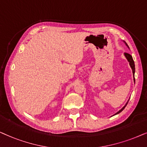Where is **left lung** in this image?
<instances>
[{
	"label": "left lung",
	"mask_w": 147,
	"mask_h": 147,
	"mask_svg": "<svg viewBox=\"0 0 147 147\" xmlns=\"http://www.w3.org/2000/svg\"><path fill=\"white\" fill-rule=\"evenodd\" d=\"M124 42L125 43V44L126 45V46L128 47V48H129V47H128V44H127L126 43L124 42ZM124 56H125V57L126 58L127 60H128V62H129V64H130V67H131V68H132V73H133V75H134V83H135V79H134V73H135V65H134V60H133L132 56H131L130 54H128V53H124ZM128 101H129V99H128ZM128 101H127L126 103V104H125L124 106L122 108L120 109V110H119V111H118V112L115 113L114 115L118 114L119 113H120L121 111H122L123 110H124V109L125 108V107H126V105L128 104ZM114 115H113V116H114Z\"/></svg>",
	"instance_id": "8db88e82"
}]
</instances>
